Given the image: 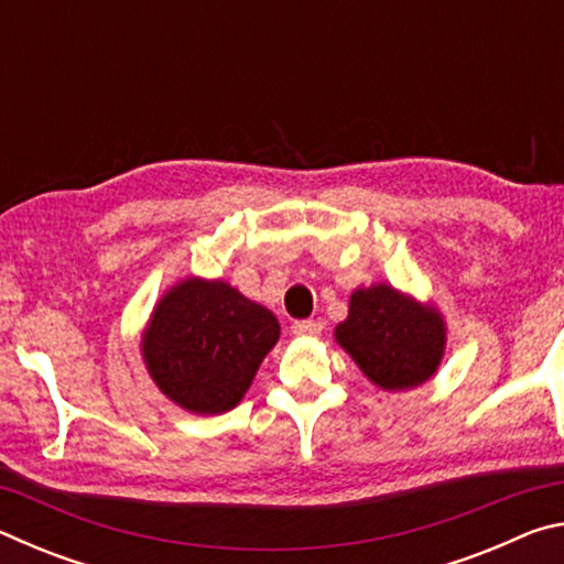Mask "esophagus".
Segmentation results:
<instances>
[{
	"label": "esophagus",
	"instance_id": "obj_1",
	"mask_svg": "<svg viewBox=\"0 0 564 564\" xmlns=\"http://www.w3.org/2000/svg\"><path fill=\"white\" fill-rule=\"evenodd\" d=\"M291 330L295 333V336H305V338H311V336H321V330H323V323L321 321H293V326H291Z\"/></svg>",
	"mask_w": 564,
	"mask_h": 564
}]
</instances>
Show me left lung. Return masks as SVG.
<instances>
[{
	"label": "left lung",
	"instance_id": "8db88e82",
	"mask_svg": "<svg viewBox=\"0 0 564 564\" xmlns=\"http://www.w3.org/2000/svg\"><path fill=\"white\" fill-rule=\"evenodd\" d=\"M336 340L376 386L405 390L425 383L441 366L445 326L433 308L378 283L350 295Z\"/></svg>",
	"mask_w": 564,
	"mask_h": 564
}]
</instances>
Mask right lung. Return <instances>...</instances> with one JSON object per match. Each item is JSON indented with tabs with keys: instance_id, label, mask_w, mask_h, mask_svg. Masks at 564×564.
<instances>
[{
	"instance_id": "obj_1",
	"label": "right lung",
	"mask_w": 564,
	"mask_h": 564,
	"mask_svg": "<svg viewBox=\"0 0 564 564\" xmlns=\"http://www.w3.org/2000/svg\"><path fill=\"white\" fill-rule=\"evenodd\" d=\"M279 333L271 311L228 283L188 279L156 305L141 350L161 393L214 415L243 398Z\"/></svg>"
}]
</instances>
